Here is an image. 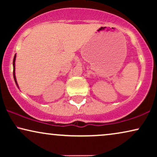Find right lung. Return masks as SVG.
I'll list each match as a JSON object with an SVG mask.
<instances>
[{"label":"right lung","instance_id":"1","mask_svg":"<svg viewBox=\"0 0 157 157\" xmlns=\"http://www.w3.org/2000/svg\"><path fill=\"white\" fill-rule=\"evenodd\" d=\"M16 56L15 55L13 61V78H14L15 82H16L17 86H18V83H17V81H16V74H15V61H16Z\"/></svg>","mask_w":157,"mask_h":157}]
</instances>
